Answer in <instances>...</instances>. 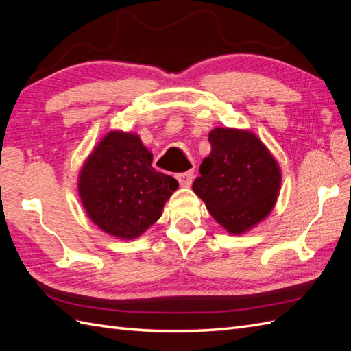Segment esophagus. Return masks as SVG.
Segmentation results:
<instances>
[{
    "mask_svg": "<svg viewBox=\"0 0 351 351\" xmlns=\"http://www.w3.org/2000/svg\"><path fill=\"white\" fill-rule=\"evenodd\" d=\"M177 180H178V183L182 187H190V186H192V182H193V171H186V173L178 174Z\"/></svg>",
    "mask_w": 351,
    "mask_h": 351,
    "instance_id": "1",
    "label": "esophagus"
}]
</instances>
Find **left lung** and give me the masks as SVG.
<instances>
[{"instance_id": "8db88e82", "label": "left lung", "mask_w": 351, "mask_h": 351, "mask_svg": "<svg viewBox=\"0 0 351 351\" xmlns=\"http://www.w3.org/2000/svg\"><path fill=\"white\" fill-rule=\"evenodd\" d=\"M210 154L202 161L193 192L232 236L247 232L277 204L281 168L259 137L246 129L215 127Z\"/></svg>"}]
</instances>
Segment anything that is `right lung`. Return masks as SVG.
Here are the masks:
<instances>
[{"instance_id": "obj_1", "label": "right lung", "mask_w": 351, "mask_h": 351, "mask_svg": "<svg viewBox=\"0 0 351 351\" xmlns=\"http://www.w3.org/2000/svg\"><path fill=\"white\" fill-rule=\"evenodd\" d=\"M152 158L139 134L111 130L83 162L77 177L80 202L104 232L133 240L161 218L178 182L156 171Z\"/></svg>"}]
</instances>
